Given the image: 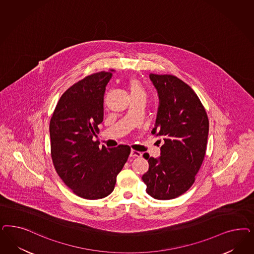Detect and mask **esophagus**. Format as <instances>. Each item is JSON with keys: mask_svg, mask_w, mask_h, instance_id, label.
<instances>
[{"mask_svg": "<svg viewBox=\"0 0 254 254\" xmlns=\"http://www.w3.org/2000/svg\"><path fill=\"white\" fill-rule=\"evenodd\" d=\"M131 157H141L142 156V153L139 152V151H136V150H133V149H131Z\"/></svg>", "mask_w": 254, "mask_h": 254, "instance_id": "esophagus-1", "label": "esophagus"}]
</instances>
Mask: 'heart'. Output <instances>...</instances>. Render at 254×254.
Returning <instances> with one entry per match:
<instances>
[{"instance_id":"obj_1","label":"heart","mask_w":254,"mask_h":254,"mask_svg":"<svg viewBox=\"0 0 254 254\" xmlns=\"http://www.w3.org/2000/svg\"><path fill=\"white\" fill-rule=\"evenodd\" d=\"M128 89L130 90L131 96L138 95V94L146 95V92H145V89H144L143 85L136 78H131L129 80V82H128Z\"/></svg>"}]
</instances>
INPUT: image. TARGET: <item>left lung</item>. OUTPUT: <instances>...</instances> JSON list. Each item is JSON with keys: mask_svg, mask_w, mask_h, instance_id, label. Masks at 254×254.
Masks as SVG:
<instances>
[{"mask_svg": "<svg viewBox=\"0 0 254 254\" xmlns=\"http://www.w3.org/2000/svg\"><path fill=\"white\" fill-rule=\"evenodd\" d=\"M159 96L152 133L164 145L158 158L144 154L149 167L142 180L158 200L180 196L193 184L205 158L209 123L196 93L171 74H149Z\"/></svg>", "mask_w": 254, "mask_h": 254, "instance_id": "left-lung-1", "label": "left lung"}]
</instances>
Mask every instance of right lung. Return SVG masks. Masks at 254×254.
<instances>
[{
  "mask_svg": "<svg viewBox=\"0 0 254 254\" xmlns=\"http://www.w3.org/2000/svg\"><path fill=\"white\" fill-rule=\"evenodd\" d=\"M114 70L90 74L70 87L49 123L51 157L58 175L78 196L95 200L114 190L131 148L99 147L93 136L104 120V96Z\"/></svg>",
  "mask_w": 254,
  "mask_h": 254,
  "instance_id": "right-lung-1",
  "label": "right lung"
}]
</instances>
